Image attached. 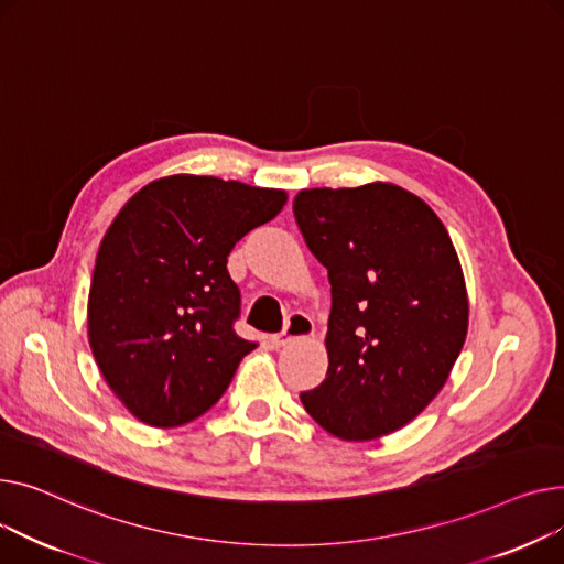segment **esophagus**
<instances>
[{
  "label": "esophagus",
  "mask_w": 564,
  "mask_h": 564,
  "mask_svg": "<svg viewBox=\"0 0 564 564\" xmlns=\"http://www.w3.org/2000/svg\"><path fill=\"white\" fill-rule=\"evenodd\" d=\"M312 333H314V325H312V321H310L305 314H293V316L286 321V325H284L282 333H278V335H273V337H271V344H273L275 348H282V346L291 344L293 339L310 337Z\"/></svg>",
  "instance_id": "esophagus-1"
}]
</instances>
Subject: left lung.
Segmentation results:
<instances>
[{
    "instance_id": "8db88e82",
    "label": "left lung",
    "mask_w": 564,
    "mask_h": 564,
    "mask_svg": "<svg viewBox=\"0 0 564 564\" xmlns=\"http://www.w3.org/2000/svg\"><path fill=\"white\" fill-rule=\"evenodd\" d=\"M293 214L333 286L327 373L301 401L344 442L395 433L442 391L467 339V284L448 231L389 182L305 188Z\"/></svg>"
}]
</instances>
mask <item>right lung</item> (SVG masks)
I'll list each match as a JSON object with an SVG mask.
<instances>
[{
    "instance_id": "add662e5",
    "label": "right lung",
    "mask_w": 564,
    "mask_h": 564,
    "mask_svg": "<svg viewBox=\"0 0 564 564\" xmlns=\"http://www.w3.org/2000/svg\"><path fill=\"white\" fill-rule=\"evenodd\" d=\"M284 205L280 188L171 175L118 212L95 259L88 344L139 421L177 427L203 416L257 348L231 327L241 293L227 257Z\"/></svg>"
}]
</instances>
